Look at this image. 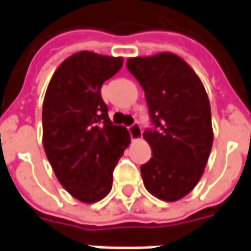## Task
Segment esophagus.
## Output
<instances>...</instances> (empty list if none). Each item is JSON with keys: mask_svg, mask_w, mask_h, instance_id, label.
<instances>
[{"mask_svg": "<svg viewBox=\"0 0 251 251\" xmlns=\"http://www.w3.org/2000/svg\"><path fill=\"white\" fill-rule=\"evenodd\" d=\"M129 134H130L131 140H140L142 138V129L138 124H133L129 126Z\"/></svg>", "mask_w": 251, "mask_h": 251, "instance_id": "obj_1", "label": "esophagus"}]
</instances>
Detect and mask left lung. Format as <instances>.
I'll list each match as a JSON object with an SVG mask.
<instances>
[{
  "instance_id": "8db88e82",
  "label": "left lung",
  "mask_w": 251,
  "mask_h": 251,
  "mask_svg": "<svg viewBox=\"0 0 251 251\" xmlns=\"http://www.w3.org/2000/svg\"><path fill=\"white\" fill-rule=\"evenodd\" d=\"M126 67L145 91L152 124L142 133L152 148L141 165L145 188L165 201L181 199L198 184L212 148L208 97L194 70L174 53L131 57Z\"/></svg>"
}]
</instances>
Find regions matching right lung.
Listing matches in <instances>:
<instances>
[{
	"label": "right lung",
	"mask_w": 251,
	"mask_h": 251,
	"mask_svg": "<svg viewBox=\"0 0 251 251\" xmlns=\"http://www.w3.org/2000/svg\"><path fill=\"white\" fill-rule=\"evenodd\" d=\"M122 57L77 52L59 66L43 103V145L60 184L83 203L103 199L130 136L113 125L100 87Z\"/></svg>",
	"instance_id": "1"
}]
</instances>
